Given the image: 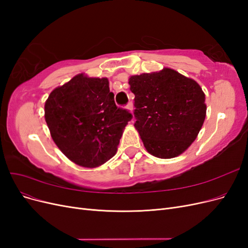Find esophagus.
Listing matches in <instances>:
<instances>
[{
    "label": "esophagus",
    "mask_w": 248,
    "mask_h": 248,
    "mask_svg": "<svg viewBox=\"0 0 248 248\" xmlns=\"http://www.w3.org/2000/svg\"><path fill=\"white\" fill-rule=\"evenodd\" d=\"M127 109H129L130 111H132L133 110V104H132V102H129L128 104H127Z\"/></svg>",
    "instance_id": "esophagus-1"
}]
</instances>
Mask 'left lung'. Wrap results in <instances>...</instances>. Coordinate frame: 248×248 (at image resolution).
Returning <instances> with one entry per match:
<instances>
[{
    "label": "left lung",
    "instance_id": "1",
    "mask_svg": "<svg viewBox=\"0 0 248 248\" xmlns=\"http://www.w3.org/2000/svg\"><path fill=\"white\" fill-rule=\"evenodd\" d=\"M129 85L134 127L147 151L163 159L182 154L205 121V94L200 85L170 68L133 76Z\"/></svg>",
    "mask_w": 248,
    "mask_h": 248
}]
</instances>
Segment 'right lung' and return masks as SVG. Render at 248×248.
Masks as SVG:
<instances>
[{
	"instance_id": "1",
	"label": "right lung",
	"mask_w": 248,
	"mask_h": 248,
	"mask_svg": "<svg viewBox=\"0 0 248 248\" xmlns=\"http://www.w3.org/2000/svg\"><path fill=\"white\" fill-rule=\"evenodd\" d=\"M50 136L78 166L96 168L117 153L123 129L132 119L118 108L108 78L80 73L52 91L44 106Z\"/></svg>"
}]
</instances>
